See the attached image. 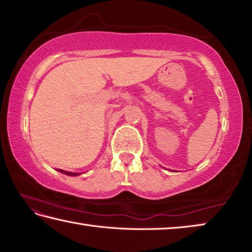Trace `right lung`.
Here are the masks:
<instances>
[{"mask_svg": "<svg viewBox=\"0 0 252 252\" xmlns=\"http://www.w3.org/2000/svg\"><path fill=\"white\" fill-rule=\"evenodd\" d=\"M59 171H61L65 174H69V176H76V173H72V172H66V171H63V170H59Z\"/></svg>", "mask_w": 252, "mask_h": 252, "instance_id": "1", "label": "right lung"}]
</instances>
